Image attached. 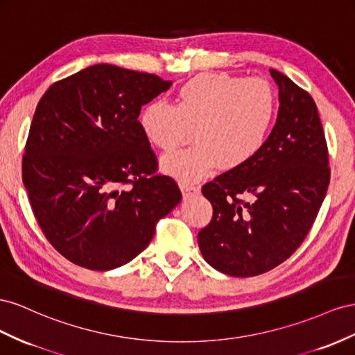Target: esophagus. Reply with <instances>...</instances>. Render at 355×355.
Instances as JSON below:
<instances>
[{
  "label": "esophagus",
  "instance_id": "obj_1",
  "mask_svg": "<svg viewBox=\"0 0 355 355\" xmlns=\"http://www.w3.org/2000/svg\"><path fill=\"white\" fill-rule=\"evenodd\" d=\"M181 193H183L184 198H190L191 195L199 193V187L198 186H190V184H181Z\"/></svg>",
  "mask_w": 355,
  "mask_h": 355
}]
</instances>
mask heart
<instances>
[{
	"label": "heart",
	"instance_id": "1",
	"mask_svg": "<svg viewBox=\"0 0 355 355\" xmlns=\"http://www.w3.org/2000/svg\"><path fill=\"white\" fill-rule=\"evenodd\" d=\"M275 90L263 78L205 73L178 89L175 105L153 99L139 113L148 143L171 153L193 134L195 144L162 159V169L183 184L196 183L218 166L239 169L265 148L275 125Z\"/></svg>",
	"mask_w": 355,
	"mask_h": 355
}]
</instances>
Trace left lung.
<instances>
[{"label":"left lung","mask_w":355,"mask_h":355,"mask_svg":"<svg viewBox=\"0 0 355 355\" xmlns=\"http://www.w3.org/2000/svg\"><path fill=\"white\" fill-rule=\"evenodd\" d=\"M279 110L248 165L202 187L212 218L198 234L202 256L230 277H254L287 260L306 238L330 181L326 138L312 96L277 69Z\"/></svg>","instance_id":"8db88e82"}]
</instances>
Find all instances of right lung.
I'll return each mask as SVG.
<instances>
[{"mask_svg":"<svg viewBox=\"0 0 355 355\" xmlns=\"http://www.w3.org/2000/svg\"><path fill=\"white\" fill-rule=\"evenodd\" d=\"M171 85L98 64L56 82L40 99L24 184L43 234L76 265H126L180 204L175 181L156 174V156L138 121L141 107Z\"/></svg>","mask_w":355,"mask_h":355,"instance_id":"1","label":"right lung"}]
</instances>
